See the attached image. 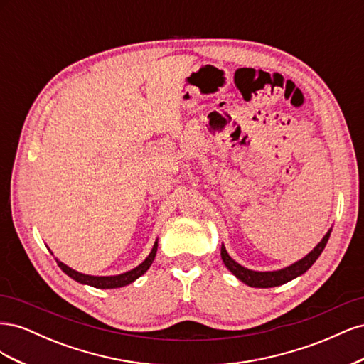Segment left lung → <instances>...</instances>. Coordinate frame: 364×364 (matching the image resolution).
<instances>
[{"mask_svg":"<svg viewBox=\"0 0 364 364\" xmlns=\"http://www.w3.org/2000/svg\"><path fill=\"white\" fill-rule=\"evenodd\" d=\"M329 235H331V230H328V234L322 238L321 243H318L306 257L299 259L297 262L291 264V266L281 269V270H274V272H253L249 270L243 266H240L238 262H235L232 258L229 257V253L226 252L225 246L222 245V259L225 262V266L232 272L235 277L243 281L245 284L250 285V287H257V289H269V287H278V285H282L285 282H289L297 277H301L302 273H305L308 269H310L316 259L321 257V253L323 252Z\"/></svg>","mask_w":364,"mask_h":364,"instance_id":"obj_1","label":"left lung"}]
</instances>
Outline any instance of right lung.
I'll return each instance as SVG.
<instances>
[{"instance_id": "right-lung-1", "label": "right lung", "mask_w": 364, "mask_h": 364, "mask_svg": "<svg viewBox=\"0 0 364 364\" xmlns=\"http://www.w3.org/2000/svg\"><path fill=\"white\" fill-rule=\"evenodd\" d=\"M156 250H158V241H155V245H153L150 255L144 261H142L138 267H135L134 270H129L126 273L117 274V277H91V274H83V273H79V272L70 269L68 266H65V264L60 262L59 259H56V261L59 264V267L65 273H67L70 278L75 279L77 282L87 284V285H91V287H95V289H118V287H124V285H127L130 282H134L135 279H138L141 277V274H144L149 270V267L151 266L153 259H155Z\"/></svg>"}]
</instances>
